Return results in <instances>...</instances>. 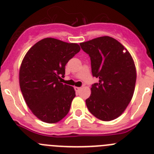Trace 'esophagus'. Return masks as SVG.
Listing matches in <instances>:
<instances>
[{
  "mask_svg": "<svg viewBox=\"0 0 154 154\" xmlns=\"http://www.w3.org/2000/svg\"><path fill=\"white\" fill-rule=\"evenodd\" d=\"M74 90H75V91L77 92H79L80 90H81V87H74Z\"/></svg>",
  "mask_w": 154,
  "mask_h": 154,
  "instance_id": "34e87169",
  "label": "esophagus"
}]
</instances>
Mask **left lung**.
Masks as SVG:
<instances>
[{"mask_svg":"<svg viewBox=\"0 0 154 154\" xmlns=\"http://www.w3.org/2000/svg\"><path fill=\"white\" fill-rule=\"evenodd\" d=\"M80 45L90 55L93 76L99 78L86 100L87 108L100 120H114L124 112L134 95L137 72L133 58L112 37H98Z\"/></svg>","mask_w":154,"mask_h":154,"instance_id":"left-lung-1","label":"left lung"}]
</instances>
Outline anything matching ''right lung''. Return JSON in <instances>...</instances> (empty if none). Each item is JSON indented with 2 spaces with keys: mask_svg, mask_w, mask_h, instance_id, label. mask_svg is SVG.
I'll return each instance as SVG.
<instances>
[{
  "mask_svg": "<svg viewBox=\"0 0 154 154\" xmlns=\"http://www.w3.org/2000/svg\"><path fill=\"white\" fill-rule=\"evenodd\" d=\"M77 43L45 38L29 48L21 63L19 81L26 103L38 119L56 123L70 110L75 91L63 84L65 65L80 51Z\"/></svg>",
  "mask_w": 154,
  "mask_h": 154,
  "instance_id": "right-lung-1",
  "label": "right lung"
}]
</instances>
